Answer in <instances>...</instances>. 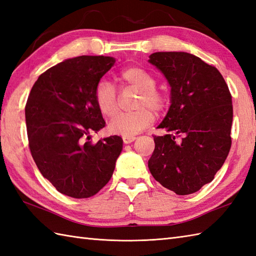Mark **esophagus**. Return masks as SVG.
Wrapping results in <instances>:
<instances>
[{
    "instance_id": "esophagus-1",
    "label": "esophagus",
    "mask_w": 256,
    "mask_h": 256,
    "mask_svg": "<svg viewBox=\"0 0 256 256\" xmlns=\"http://www.w3.org/2000/svg\"><path fill=\"white\" fill-rule=\"evenodd\" d=\"M122 140H123L124 144H130V143L134 142V140H136V138H135V136H123Z\"/></svg>"
}]
</instances>
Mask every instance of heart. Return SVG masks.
<instances>
[{
	"instance_id": "1",
	"label": "heart",
	"mask_w": 256,
	"mask_h": 256,
	"mask_svg": "<svg viewBox=\"0 0 256 256\" xmlns=\"http://www.w3.org/2000/svg\"><path fill=\"white\" fill-rule=\"evenodd\" d=\"M116 80L124 86L138 90L135 100L136 110L116 114L108 123V131L122 136H134L154 122L151 110L160 112L166 106V96L156 88V79L148 70L128 67L118 74ZM94 102L103 116L112 118L118 112V94L114 86L108 80H100L94 88Z\"/></svg>"
}]
</instances>
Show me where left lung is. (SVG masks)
<instances>
[{
	"instance_id": "left-lung-1",
	"label": "left lung",
	"mask_w": 256,
	"mask_h": 256,
	"mask_svg": "<svg viewBox=\"0 0 256 256\" xmlns=\"http://www.w3.org/2000/svg\"><path fill=\"white\" fill-rule=\"evenodd\" d=\"M150 62L172 86V104L158 125L170 134L154 135L150 172L177 194H194L212 182L230 152V90L218 69L192 54L158 52Z\"/></svg>"
}]
</instances>
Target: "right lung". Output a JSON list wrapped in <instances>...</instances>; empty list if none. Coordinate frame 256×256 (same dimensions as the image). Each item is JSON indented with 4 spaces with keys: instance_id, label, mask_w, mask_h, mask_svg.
<instances>
[{
    "instance_id": "add662e5",
    "label": "right lung",
    "mask_w": 256,
    "mask_h": 256,
    "mask_svg": "<svg viewBox=\"0 0 256 256\" xmlns=\"http://www.w3.org/2000/svg\"><path fill=\"white\" fill-rule=\"evenodd\" d=\"M116 62L112 57L79 56L42 72L25 106L28 146L40 174L59 192L89 198L112 177L122 138L92 143L91 132L106 126L94 88Z\"/></svg>"
}]
</instances>
